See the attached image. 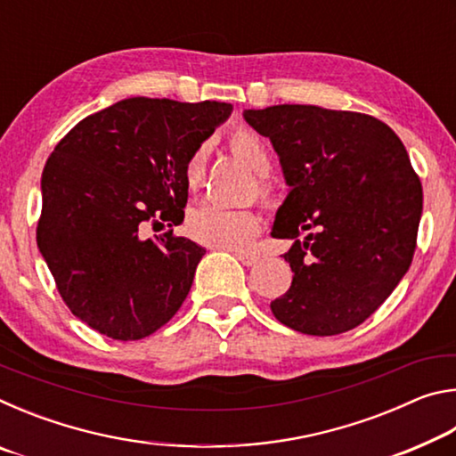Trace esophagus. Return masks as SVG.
Masks as SVG:
<instances>
[{"instance_id": "34e87169", "label": "esophagus", "mask_w": 456, "mask_h": 456, "mask_svg": "<svg viewBox=\"0 0 456 456\" xmlns=\"http://www.w3.org/2000/svg\"><path fill=\"white\" fill-rule=\"evenodd\" d=\"M237 259L247 267H253L259 264V256H251V253H237Z\"/></svg>"}]
</instances>
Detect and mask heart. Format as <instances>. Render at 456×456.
<instances>
[{
  "label": "heart",
  "instance_id": "heart-1",
  "mask_svg": "<svg viewBox=\"0 0 456 456\" xmlns=\"http://www.w3.org/2000/svg\"><path fill=\"white\" fill-rule=\"evenodd\" d=\"M229 146L239 159L245 160L253 171L259 175L257 187L253 192L264 203H272L275 192L273 184L267 181L269 171H272V152L267 144L256 130L241 126L229 134ZM207 163V144H199L195 151L189 154L184 163V181L191 189L200 184L205 176ZM184 229L191 239L207 247H217V249L227 251H247L256 241L259 233V215L253 209H227V207L205 203L192 209L184 223Z\"/></svg>",
  "mask_w": 456,
  "mask_h": 456
}]
</instances>
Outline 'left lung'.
<instances>
[{"instance_id": "1", "label": "left lung", "mask_w": 456, "mask_h": 456, "mask_svg": "<svg viewBox=\"0 0 456 456\" xmlns=\"http://www.w3.org/2000/svg\"><path fill=\"white\" fill-rule=\"evenodd\" d=\"M291 187L272 235L293 281L272 302L283 326L336 336L366 322L412 264L422 184L395 130L370 114L310 104L245 110Z\"/></svg>"}]
</instances>
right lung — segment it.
<instances>
[{
    "instance_id": "add662e5",
    "label": "right lung",
    "mask_w": 456,
    "mask_h": 456,
    "mask_svg": "<svg viewBox=\"0 0 456 456\" xmlns=\"http://www.w3.org/2000/svg\"><path fill=\"white\" fill-rule=\"evenodd\" d=\"M231 112L227 102L126 98L80 120L42 173L37 247L76 318L112 339H141L179 312L205 256L176 237L184 163ZM167 224L163 236L144 226Z\"/></svg>"
}]
</instances>
